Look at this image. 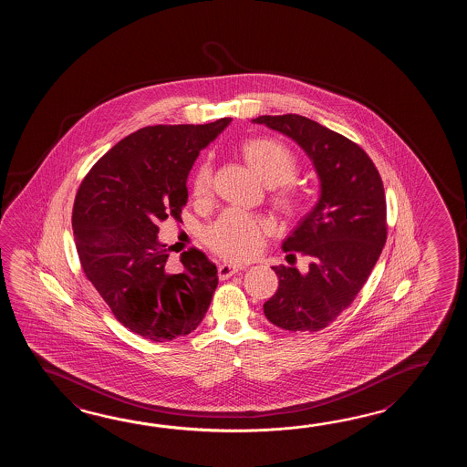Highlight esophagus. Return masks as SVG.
<instances>
[{"label":"esophagus","instance_id":"1","mask_svg":"<svg viewBox=\"0 0 467 467\" xmlns=\"http://www.w3.org/2000/svg\"><path fill=\"white\" fill-rule=\"evenodd\" d=\"M245 267H242V265H230V264H223V265H220L219 267V277L222 280H225V278L232 277V275H235L238 274L240 270H244Z\"/></svg>","mask_w":467,"mask_h":467}]
</instances>
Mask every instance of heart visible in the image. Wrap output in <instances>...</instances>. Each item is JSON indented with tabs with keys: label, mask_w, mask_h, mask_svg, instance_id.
<instances>
[{
	"label": "heart",
	"mask_w": 467,
	"mask_h": 467,
	"mask_svg": "<svg viewBox=\"0 0 467 467\" xmlns=\"http://www.w3.org/2000/svg\"><path fill=\"white\" fill-rule=\"evenodd\" d=\"M242 153L257 171L260 179L270 187H277L275 199L282 207L297 210L300 195L290 182L297 175V160L294 153L275 140L252 139L242 145ZM213 183V170L210 161H202L193 175L192 190L199 200L207 199ZM272 230L268 220L248 213L245 210L230 207L223 210L205 232L210 248L227 260H247L260 252L264 240Z\"/></svg>",
	"instance_id": "obj_1"
}]
</instances>
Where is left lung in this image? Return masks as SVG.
Returning <instances> with one entry per match:
<instances>
[{"mask_svg": "<svg viewBox=\"0 0 467 467\" xmlns=\"http://www.w3.org/2000/svg\"><path fill=\"white\" fill-rule=\"evenodd\" d=\"M254 123L284 133L312 160L320 180L316 207L298 222L282 248L310 258L308 270L272 267L277 292L265 317L290 332L327 327L354 302L388 238L386 195L376 165L358 143L300 115H262Z\"/></svg>", "mask_w": 467, "mask_h": 467, "instance_id": "8db88e82", "label": "left lung"}]
</instances>
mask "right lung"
Returning a JSON list of instances; mask_svg holds the SVG:
<instances>
[{
	"instance_id": "right-lung-1",
	"label": "right lung",
	"mask_w": 467,
	"mask_h": 467,
	"mask_svg": "<svg viewBox=\"0 0 467 467\" xmlns=\"http://www.w3.org/2000/svg\"><path fill=\"white\" fill-rule=\"evenodd\" d=\"M232 119L207 125L145 127L89 170L73 205V235L85 275L119 324L165 342L199 327L219 284L217 267L190 248L169 272L159 223L182 220L190 170Z\"/></svg>"
}]
</instances>
